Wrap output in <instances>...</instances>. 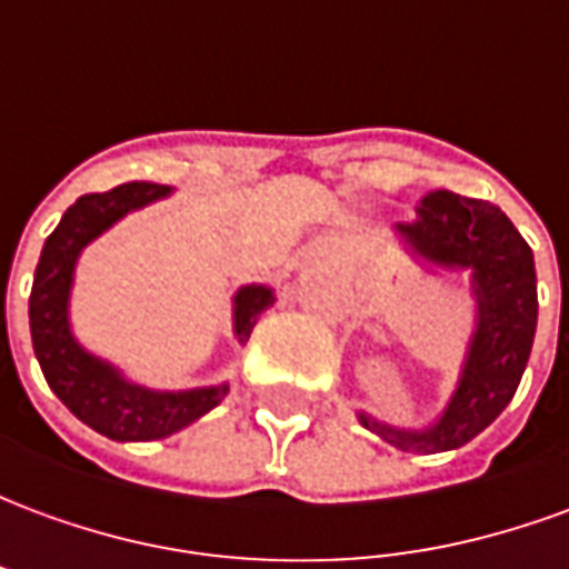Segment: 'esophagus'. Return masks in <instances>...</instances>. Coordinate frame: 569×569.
Instances as JSON below:
<instances>
[{"label":"esophagus","mask_w":569,"mask_h":569,"mask_svg":"<svg viewBox=\"0 0 569 569\" xmlns=\"http://www.w3.org/2000/svg\"><path fill=\"white\" fill-rule=\"evenodd\" d=\"M313 256H317V259H329V256H332V247H329V243H320V247L313 249Z\"/></svg>","instance_id":"1"}]
</instances>
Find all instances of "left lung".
<instances>
[{"instance_id":"8db88e82","label":"left lung","mask_w":569,"mask_h":569,"mask_svg":"<svg viewBox=\"0 0 569 569\" xmlns=\"http://www.w3.org/2000/svg\"><path fill=\"white\" fill-rule=\"evenodd\" d=\"M415 212L418 219L396 224V231L423 259L448 268H472L478 332L460 387L439 423L423 432H402L366 415L359 420L402 451L432 453L472 441L512 402L537 335V268L533 249L509 216L488 200L436 188L418 200Z\"/></svg>"}]
</instances>
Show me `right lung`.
<instances>
[{"instance_id": "obj_1", "label": "right lung", "mask_w": 569, "mask_h": 569, "mask_svg": "<svg viewBox=\"0 0 569 569\" xmlns=\"http://www.w3.org/2000/svg\"><path fill=\"white\" fill-rule=\"evenodd\" d=\"M167 191L170 188L154 182H124L109 191L81 194L44 240L42 259L36 264L30 292V332L44 381L81 423L97 429L106 439H167L203 418L228 396V383L182 390V393H151L146 387L124 381L112 366L84 353L69 332V286L81 247H88L93 237L103 234L124 212L146 207L151 200L163 198ZM271 305L273 292L264 286H247L237 292L234 329L240 345L252 332L256 317Z\"/></svg>"}]
</instances>
